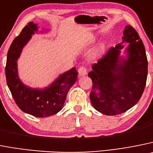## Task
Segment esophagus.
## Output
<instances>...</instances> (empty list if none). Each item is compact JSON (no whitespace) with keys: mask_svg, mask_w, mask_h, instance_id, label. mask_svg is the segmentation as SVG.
<instances>
[{"mask_svg":"<svg viewBox=\"0 0 153 153\" xmlns=\"http://www.w3.org/2000/svg\"><path fill=\"white\" fill-rule=\"evenodd\" d=\"M78 72H79V76H84L87 74V68L84 66H81L79 67V70H78Z\"/></svg>","mask_w":153,"mask_h":153,"instance_id":"1","label":"esophagus"}]
</instances>
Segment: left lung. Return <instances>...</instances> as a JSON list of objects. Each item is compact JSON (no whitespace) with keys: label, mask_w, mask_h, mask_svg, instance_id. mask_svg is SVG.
<instances>
[{"label":"left lung","mask_w":153,"mask_h":153,"mask_svg":"<svg viewBox=\"0 0 153 153\" xmlns=\"http://www.w3.org/2000/svg\"><path fill=\"white\" fill-rule=\"evenodd\" d=\"M123 42L111 47L92 64L88 76L92 81L90 101L95 109L106 115L127 111L140 99L148 74L145 47L136 29L125 26ZM124 42L130 43L127 59L120 61Z\"/></svg>","instance_id":"1"}]
</instances>
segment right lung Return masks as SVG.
Listing matches in <instances>:
<instances>
[{
	"label": "right lung",
	"instance_id": "add662e5",
	"mask_svg": "<svg viewBox=\"0 0 153 153\" xmlns=\"http://www.w3.org/2000/svg\"><path fill=\"white\" fill-rule=\"evenodd\" d=\"M36 31L37 25L29 22L13 41L7 52L5 74L7 86L18 107L35 117H46L62 109L67 93L77 79L78 72L74 67L44 89H30L23 85L18 77L16 61L22 48Z\"/></svg>",
	"mask_w": 153,
	"mask_h": 153
}]
</instances>
